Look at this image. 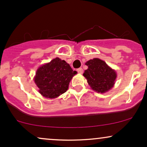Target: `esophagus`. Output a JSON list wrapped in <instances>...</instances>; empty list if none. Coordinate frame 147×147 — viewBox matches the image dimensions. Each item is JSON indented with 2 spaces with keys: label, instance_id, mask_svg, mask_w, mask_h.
<instances>
[{
  "label": "esophagus",
  "instance_id": "34e87169",
  "mask_svg": "<svg viewBox=\"0 0 147 147\" xmlns=\"http://www.w3.org/2000/svg\"><path fill=\"white\" fill-rule=\"evenodd\" d=\"M77 71L78 72V73H79V74H82V73H83V72H84L83 69H82V68H79L77 69Z\"/></svg>",
  "mask_w": 147,
  "mask_h": 147
}]
</instances>
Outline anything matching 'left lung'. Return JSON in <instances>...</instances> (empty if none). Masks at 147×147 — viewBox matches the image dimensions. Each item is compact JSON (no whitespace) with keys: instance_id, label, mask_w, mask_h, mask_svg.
<instances>
[{"instance_id":"obj_1","label":"left lung","mask_w":147,"mask_h":147,"mask_svg":"<svg viewBox=\"0 0 147 147\" xmlns=\"http://www.w3.org/2000/svg\"><path fill=\"white\" fill-rule=\"evenodd\" d=\"M86 65L88 69L83 75L92 90L104 93L113 87L117 74L105 61L95 58L88 61Z\"/></svg>"}]
</instances>
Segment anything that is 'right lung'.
<instances>
[{"label": "right lung", "mask_w": 147, "mask_h": 147, "mask_svg": "<svg viewBox=\"0 0 147 147\" xmlns=\"http://www.w3.org/2000/svg\"><path fill=\"white\" fill-rule=\"evenodd\" d=\"M76 74L68 63L57 57L37 69L34 80L43 97L54 99L66 92Z\"/></svg>", "instance_id": "add662e5"}]
</instances>
